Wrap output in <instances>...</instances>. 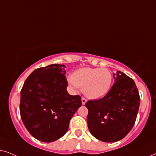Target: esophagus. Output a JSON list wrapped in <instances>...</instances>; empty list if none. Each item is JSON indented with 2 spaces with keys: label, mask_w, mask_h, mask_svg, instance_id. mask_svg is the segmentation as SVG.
<instances>
[{
  "label": "esophagus",
  "mask_w": 156,
  "mask_h": 156,
  "mask_svg": "<svg viewBox=\"0 0 156 156\" xmlns=\"http://www.w3.org/2000/svg\"><path fill=\"white\" fill-rule=\"evenodd\" d=\"M87 101V99H85V98H84V97L82 98V105H84V104H86Z\"/></svg>",
  "instance_id": "1"
}]
</instances>
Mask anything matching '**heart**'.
I'll use <instances>...</instances> for the list:
<instances>
[{"label": "heart", "instance_id": "b5f03b06", "mask_svg": "<svg viewBox=\"0 0 156 156\" xmlns=\"http://www.w3.org/2000/svg\"><path fill=\"white\" fill-rule=\"evenodd\" d=\"M112 80V74L106 68L84 67L75 70L68 83L72 89L82 88L87 97L97 99L107 94Z\"/></svg>", "mask_w": 156, "mask_h": 156}]
</instances>
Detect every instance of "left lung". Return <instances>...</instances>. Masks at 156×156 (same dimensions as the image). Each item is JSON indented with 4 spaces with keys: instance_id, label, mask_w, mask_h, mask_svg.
I'll return each instance as SVG.
<instances>
[{
    "instance_id": "left-lung-1",
    "label": "left lung",
    "mask_w": 156,
    "mask_h": 156,
    "mask_svg": "<svg viewBox=\"0 0 156 156\" xmlns=\"http://www.w3.org/2000/svg\"><path fill=\"white\" fill-rule=\"evenodd\" d=\"M114 84L107 94L89 100L87 124L90 133L104 142H116L129 133L140 106V96L135 82L120 71L114 73Z\"/></svg>"
}]
</instances>
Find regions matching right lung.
Listing matches in <instances>:
<instances>
[{"mask_svg": "<svg viewBox=\"0 0 156 156\" xmlns=\"http://www.w3.org/2000/svg\"><path fill=\"white\" fill-rule=\"evenodd\" d=\"M65 66L53 64L32 72L20 91V112L29 133L43 142L67 133L70 119L82 106L80 95L67 91Z\"/></svg>", "mask_w": 156, "mask_h": 156, "instance_id": "obj_1", "label": "right lung"}]
</instances>
